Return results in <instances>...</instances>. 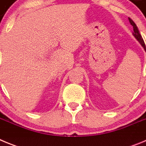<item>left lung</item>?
<instances>
[{
  "instance_id": "left-lung-1",
  "label": "left lung",
  "mask_w": 146,
  "mask_h": 146,
  "mask_svg": "<svg viewBox=\"0 0 146 146\" xmlns=\"http://www.w3.org/2000/svg\"><path fill=\"white\" fill-rule=\"evenodd\" d=\"M129 20L130 24H131V25L133 26V33H132V34H133V36H135V38H136V39L139 42H140V44H141V46L143 47L144 50H145V51L146 52L145 44V43H144L143 39V38H142V36L140 35V31H139V30H138V28H137V27L136 24H135V23L133 22V20H131V19H129Z\"/></svg>"
}]
</instances>
